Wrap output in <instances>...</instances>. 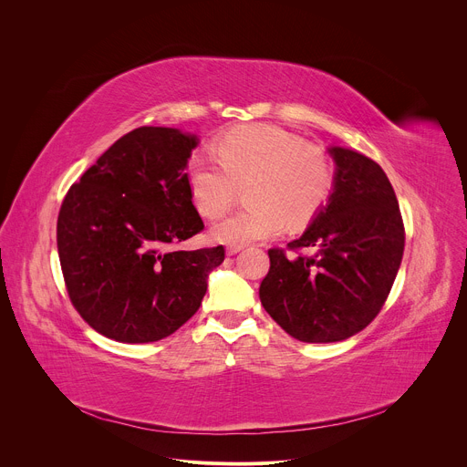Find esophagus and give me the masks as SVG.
<instances>
[{
    "label": "esophagus",
    "mask_w": 467,
    "mask_h": 467,
    "mask_svg": "<svg viewBox=\"0 0 467 467\" xmlns=\"http://www.w3.org/2000/svg\"><path fill=\"white\" fill-rule=\"evenodd\" d=\"M242 249H244V244H231V245H227V254L233 256V254L240 253Z\"/></svg>",
    "instance_id": "obj_1"
}]
</instances>
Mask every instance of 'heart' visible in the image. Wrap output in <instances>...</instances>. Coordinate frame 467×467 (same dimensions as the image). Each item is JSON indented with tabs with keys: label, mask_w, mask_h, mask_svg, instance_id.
Listing matches in <instances>:
<instances>
[{
	"label": "heart",
	"mask_w": 467,
	"mask_h": 467,
	"mask_svg": "<svg viewBox=\"0 0 467 467\" xmlns=\"http://www.w3.org/2000/svg\"><path fill=\"white\" fill-rule=\"evenodd\" d=\"M216 156L193 159L188 184L197 211L223 214L247 186L249 207L213 225L222 244H247L277 236L285 225L308 223L328 202L335 168L328 155L292 132L272 127H238L223 135Z\"/></svg>",
	"instance_id": "heart-1"
}]
</instances>
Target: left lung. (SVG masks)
Instances as JSON below:
<instances>
[{"label":"left lung","mask_w":467,"mask_h":467,"mask_svg":"<svg viewBox=\"0 0 467 467\" xmlns=\"http://www.w3.org/2000/svg\"><path fill=\"white\" fill-rule=\"evenodd\" d=\"M328 153L337 177L327 207L286 245L290 253L268 251L270 272L258 290L265 312L308 344L340 342L366 328L388 299L405 249L401 211L382 168L353 150Z\"/></svg>","instance_id":"1"}]
</instances>
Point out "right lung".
<instances>
[{
	"label": "right lung",
	"instance_id": "1",
	"mask_svg": "<svg viewBox=\"0 0 467 467\" xmlns=\"http://www.w3.org/2000/svg\"><path fill=\"white\" fill-rule=\"evenodd\" d=\"M197 137L139 127L72 184L58 211L62 277L79 316L123 344L162 340L207 292L223 245L170 249L203 231L184 173Z\"/></svg>",
	"mask_w": 467,
	"mask_h": 467
}]
</instances>
